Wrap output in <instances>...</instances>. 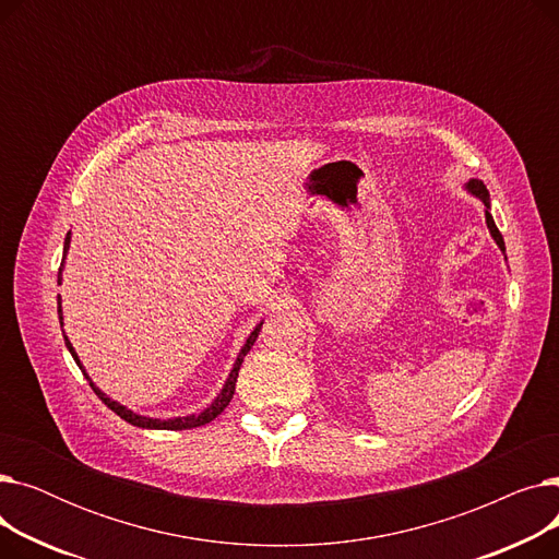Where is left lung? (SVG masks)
Here are the masks:
<instances>
[{
	"instance_id": "obj_1",
	"label": "left lung",
	"mask_w": 559,
	"mask_h": 559,
	"mask_svg": "<svg viewBox=\"0 0 559 559\" xmlns=\"http://www.w3.org/2000/svg\"><path fill=\"white\" fill-rule=\"evenodd\" d=\"M468 190H472L476 197H480L483 201H485V205H487V211H485V219H487V226H489V230H491V235H493V240H496V245L501 247V251H506V242H503V235H501V230L496 228V224H493V217L489 215V192H487V188H485V183L483 181H478V179H472L468 181V186H466Z\"/></svg>"
}]
</instances>
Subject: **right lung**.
I'll list each match as a JSON object with an SVG mask.
<instances>
[{"label": "right lung", "mask_w": 559, "mask_h": 559, "mask_svg": "<svg viewBox=\"0 0 559 559\" xmlns=\"http://www.w3.org/2000/svg\"><path fill=\"white\" fill-rule=\"evenodd\" d=\"M68 247H70V233H68V238H66V249H63V253H68ZM58 285H61V270H58ZM58 319H63V314H61V297H58ZM61 326H63V321H61ZM260 326L262 324H258L255 326V331L249 335V340H247V344L242 346V350H240V356H238V360H235V367H233V371H230V376H228V380H226V385H224V390L217 394V399L213 401V405L211 407H205L201 415H190V417H179V419H165V421H160V419H150V417H140V415H135V413H131V409H127L124 405H120L117 401H110L102 390H97L95 385H93V380L87 378V373L83 371V367H81V362H79V358H76V354H74V348H72V344H70V340L66 337V333H63V337H66V346L70 348V354H72V358L76 360V365H79V369L83 371V376L87 378V383H91V388L95 390V394L106 403V407H110L112 413L117 415V417H122L124 421H129L131 426H138V428H156V430H186V428H199V426H205V424H211L217 415H222L224 413V407L230 403V399H233V392H235V383H238V371H240V367H242V360H245V356L249 354V348L253 346V342H255V337H258V333H260Z\"/></svg>", "instance_id": "add662e5"}]
</instances>
